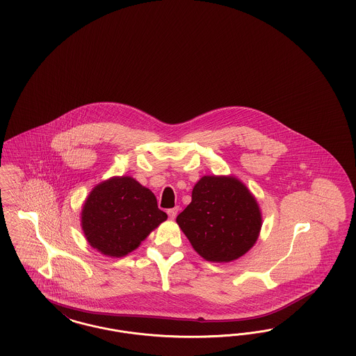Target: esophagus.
<instances>
[{"mask_svg": "<svg viewBox=\"0 0 356 356\" xmlns=\"http://www.w3.org/2000/svg\"><path fill=\"white\" fill-rule=\"evenodd\" d=\"M177 213H179V207H173V209H170V210L167 211L170 219H175V218L177 216Z\"/></svg>", "mask_w": 356, "mask_h": 356, "instance_id": "esophagus-1", "label": "esophagus"}]
</instances>
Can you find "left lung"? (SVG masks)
<instances>
[{"instance_id":"8db88e82","label":"left lung","mask_w":356,"mask_h":356,"mask_svg":"<svg viewBox=\"0 0 356 356\" xmlns=\"http://www.w3.org/2000/svg\"><path fill=\"white\" fill-rule=\"evenodd\" d=\"M176 222L202 259L226 264L256 244L262 214L256 197L237 177L206 175Z\"/></svg>"}]
</instances>
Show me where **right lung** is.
Masks as SVG:
<instances>
[{
	"label": "right lung",
	"mask_w": 356,
	"mask_h": 356,
	"mask_svg": "<svg viewBox=\"0 0 356 356\" xmlns=\"http://www.w3.org/2000/svg\"><path fill=\"white\" fill-rule=\"evenodd\" d=\"M167 214L149 188L130 176L97 184L82 206L81 226L87 243L102 254L120 259L150 235Z\"/></svg>",
	"instance_id": "add662e5"
}]
</instances>
